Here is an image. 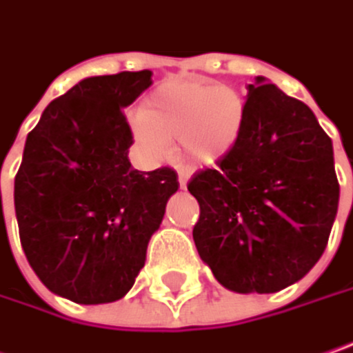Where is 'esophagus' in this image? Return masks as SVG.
Here are the masks:
<instances>
[{
	"label": "esophagus",
	"mask_w": 353,
	"mask_h": 353,
	"mask_svg": "<svg viewBox=\"0 0 353 353\" xmlns=\"http://www.w3.org/2000/svg\"><path fill=\"white\" fill-rule=\"evenodd\" d=\"M177 181H179V188L183 190L190 181V174L188 172H177Z\"/></svg>",
	"instance_id": "esophagus-1"
}]
</instances>
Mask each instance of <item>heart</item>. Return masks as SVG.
Listing matches in <instances>:
<instances>
[{"label":"heart","mask_w":353,"mask_h":353,"mask_svg":"<svg viewBox=\"0 0 353 353\" xmlns=\"http://www.w3.org/2000/svg\"><path fill=\"white\" fill-rule=\"evenodd\" d=\"M248 115V99L238 90L185 79L157 85L130 125L139 148L154 159L165 156L170 139L179 137L188 161L212 165L236 150Z\"/></svg>","instance_id":"b5f03b06"}]
</instances>
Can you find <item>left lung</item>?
<instances>
[{
    "mask_svg": "<svg viewBox=\"0 0 353 353\" xmlns=\"http://www.w3.org/2000/svg\"><path fill=\"white\" fill-rule=\"evenodd\" d=\"M248 125L216 170L188 183L199 203L194 241L216 280L238 294H274L321 258L338 214L332 139L314 112L256 77Z\"/></svg>",
    "mask_w": 353,
    "mask_h": 353,
    "instance_id": "obj_1",
    "label": "left lung"
}]
</instances>
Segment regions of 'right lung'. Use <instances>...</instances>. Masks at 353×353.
<instances>
[{
  "mask_svg": "<svg viewBox=\"0 0 353 353\" xmlns=\"http://www.w3.org/2000/svg\"><path fill=\"white\" fill-rule=\"evenodd\" d=\"M150 85V70L85 77L26 139L13 188L21 248L43 285L75 303L132 290L179 188L172 168L137 172L128 159L134 135L121 110Z\"/></svg>",
  "mask_w": 353,
  "mask_h": 353,
  "instance_id": "1",
  "label": "right lung"
}]
</instances>
